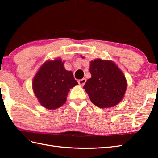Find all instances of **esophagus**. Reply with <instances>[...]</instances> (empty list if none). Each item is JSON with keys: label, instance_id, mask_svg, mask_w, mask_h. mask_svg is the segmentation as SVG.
Here are the masks:
<instances>
[{"label": "esophagus", "instance_id": "34e87169", "mask_svg": "<svg viewBox=\"0 0 158 158\" xmlns=\"http://www.w3.org/2000/svg\"><path fill=\"white\" fill-rule=\"evenodd\" d=\"M78 83H79V85L83 86V85H85V83H86V79L83 78V79H80V80L78 81Z\"/></svg>", "mask_w": 158, "mask_h": 158}]
</instances>
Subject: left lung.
Masks as SVG:
<instances>
[{
    "label": "left lung",
    "instance_id": "obj_1",
    "mask_svg": "<svg viewBox=\"0 0 158 158\" xmlns=\"http://www.w3.org/2000/svg\"><path fill=\"white\" fill-rule=\"evenodd\" d=\"M89 71L91 77L87 79L83 89L91 102L101 108L118 104L127 87L125 76L120 69L111 60L97 58L90 62Z\"/></svg>",
    "mask_w": 158,
    "mask_h": 158
}]
</instances>
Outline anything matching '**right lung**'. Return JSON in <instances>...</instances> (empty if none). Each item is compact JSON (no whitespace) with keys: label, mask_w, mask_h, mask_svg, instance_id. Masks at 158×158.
<instances>
[{"label":"right lung","mask_w":158,"mask_h":158,"mask_svg":"<svg viewBox=\"0 0 158 158\" xmlns=\"http://www.w3.org/2000/svg\"><path fill=\"white\" fill-rule=\"evenodd\" d=\"M78 85L71 71L64 67L60 58L44 63L33 79V90L44 107L54 110L67 101L71 88Z\"/></svg>","instance_id":"right-lung-1"}]
</instances>
